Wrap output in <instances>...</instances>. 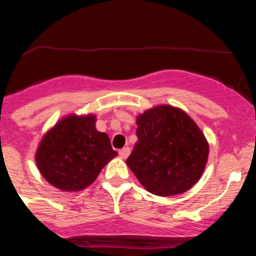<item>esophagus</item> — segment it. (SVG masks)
<instances>
[{
    "mask_svg": "<svg viewBox=\"0 0 256 256\" xmlns=\"http://www.w3.org/2000/svg\"><path fill=\"white\" fill-rule=\"evenodd\" d=\"M130 154V148H123L122 150H119V155H120L122 159H126Z\"/></svg>",
    "mask_w": 256,
    "mask_h": 256,
    "instance_id": "esophagus-1",
    "label": "esophagus"
}]
</instances>
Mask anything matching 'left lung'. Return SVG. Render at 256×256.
<instances>
[{
	"mask_svg": "<svg viewBox=\"0 0 256 256\" xmlns=\"http://www.w3.org/2000/svg\"><path fill=\"white\" fill-rule=\"evenodd\" d=\"M137 137L126 165L148 192L174 196L195 186L205 170L209 144L187 112L172 105L148 108L136 119Z\"/></svg>",
	"mask_w": 256,
	"mask_h": 256,
	"instance_id": "obj_1",
	"label": "left lung"
}]
</instances>
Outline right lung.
I'll list each match as a JSON object with an SVG mask.
<instances>
[{
  "label": "right lung",
  "mask_w": 256,
  "mask_h": 256,
  "mask_svg": "<svg viewBox=\"0 0 256 256\" xmlns=\"http://www.w3.org/2000/svg\"><path fill=\"white\" fill-rule=\"evenodd\" d=\"M116 155L108 136L96 130V115L70 114L42 137L36 162L50 184L61 191L76 192L92 184Z\"/></svg>",
  "instance_id": "obj_1"
}]
</instances>
